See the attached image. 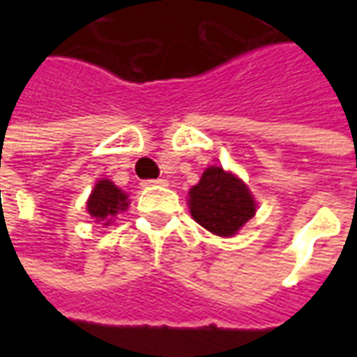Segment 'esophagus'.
Returning a JSON list of instances; mask_svg holds the SVG:
<instances>
[{
  "mask_svg": "<svg viewBox=\"0 0 357 357\" xmlns=\"http://www.w3.org/2000/svg\"><path fill=\"white\" fill-rule=\"evenodd\" d=\"M143 185H168V179H147V181H143Z\"/></svg>",
  "mask_w": 357,
  "mask_h": 357,
  "instance_id": "34e87169",
  "label": "esophagus"
}]
</instances>
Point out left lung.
Returning <instances> with one entry per match:
<instances>
[{
    "label": "left lung",
    "mask_w": 357,
    "mask_h": 357,
    "mask_svg": "<svg viewBox=\"0 0 357 357\" xmlns=\"http://www.w3.org/2000/svg\"><path fill=\"white\" fill-rule=\"evenodd\" d=\"M189 210L204 229L220 237H231L255 216L256 202L235 174L222 166H210L189 191Z\"/></svg>",
    "instance_id": "1"
}]
</instances>
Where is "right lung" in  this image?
Returning a JSON list of instances; mask_svg holds the SVG:
<instances>
[{"mask_svg": "<svg viewBox=\"0 0 357 357\" xmlns=\"http://www.w3.org/2000/svg\"><path fill=\"white\" fill-rule=\"evenodd\" d=\"M128 195L116 187L110 179H99L88 199L89 216L102 225H110L114 218L128 210Z\"/></svg>", "mask_w": 357, "mask_h": 357, "instance_id": "obj_1", "label": "right lung"}]
</instances>
